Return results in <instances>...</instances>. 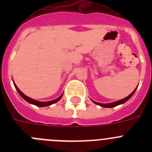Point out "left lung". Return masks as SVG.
Returning <instances> with one entry per match:
<instances>
[{
	"label": "left lung",
	"instance_id": "obj_1",
	"mask_svg": "<svg viewBox=\"0 0 152 152\" xmlns=\"http://www.w3.org/2000/svg\"><path fill=\"white\" fill-rule=\"evenodd\" d=\"M136 89H137V88H135V89L133 91V92L131 94L129 95L128 96H126V97H125L124 99H122V100H118V101L113 102V103H96V102H95V101H93V102H94V103H96V105H99V106H100V107H106V108H110V107H116V106L120 105V104H123V103H126L127 100H129L130 98L132 97V95L135 94Z\"/></svg>",
	"mask_w": 152,
	"mask_h": 152
}]
</instances>
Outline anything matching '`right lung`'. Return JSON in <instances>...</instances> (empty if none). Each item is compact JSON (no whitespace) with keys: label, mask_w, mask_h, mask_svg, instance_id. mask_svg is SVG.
<instances>
[{"label":"right lung","mask_w":152,"mask_h":152,"mask_svg":"<svg viewBox=\"0 0 152 152\" xmlns=\"http://www.w3.org/2000/svg\"><path fill=\"white\" fill-rule=\"evenodd\" d=\"M13 84H14V86H15V88L17 89V91H18L19 94L21 96H22L24 100H26V101H27L28 103H32V104H33V105H36L37 106V107H48V106H50L52 105V104H53V103H56V102H58V100H60L61 98V96H62L63 94H61V96H59L58 98H57V99H56V100H52V101H48V102H41V101H37V100H33V99H32V98H29V96H26V95L24 94H23L22 92H21L20 90H19V88H17V85H16L14 83H13Z\"/></svg>","instance_id":"add662e5"}]
</instances>
